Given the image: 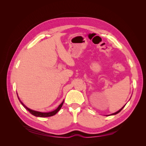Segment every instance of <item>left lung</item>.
<instances>
[{
	"label": "left lung",
	"instance_id": "8db88e82",
	"mask_svg": "<svg viewBox=\"0 0 146 146\" xmlns=\"http://www.w3.org/2000/svg\"><path fill=\"white\" fill-rule=\"evenodd\" d=\"M125 105H124V106H123V107H122L120 110H118V111H116V113H113V114H110V115H107V116H110V115H115V114H117V113H119V112H120L121 111V110L123 109V107H125Z\"/></svg>",
	"mask_w": 146,
	"mask_h": 146
}]
</instances>
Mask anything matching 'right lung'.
Instances as JSON below:
<instances>
[{
    "label": "right lung",
    "instance_id": "obj_1",
    "mask_svg": "<svg viewBox=\"0 0 146 146\" xmlns=\"http://www.w3.org/2000/svg\"><path fill=\"white\" fill-rule=\"evenodd\" d=\"M17 98H18V99L19 100L20 102L21 103V104L23 105V107L27 110H28V111L32 114V115L35 116H36V117H50V116H52L55 115V114H56L57 113V112H58L59 110L61 109V108L62 107V105L64 103V100L62 102V103H61L58 107V108H57L56 110H54V111H52L50 112H47V113H43V112H40V111H35V110H31L30 108H29L28 107H26V106L21 101L20 99L19 98L18 96H17Z\"/></svg>",
    "mask_w": 146,
    "mask_h": 146
}]
</instances>
